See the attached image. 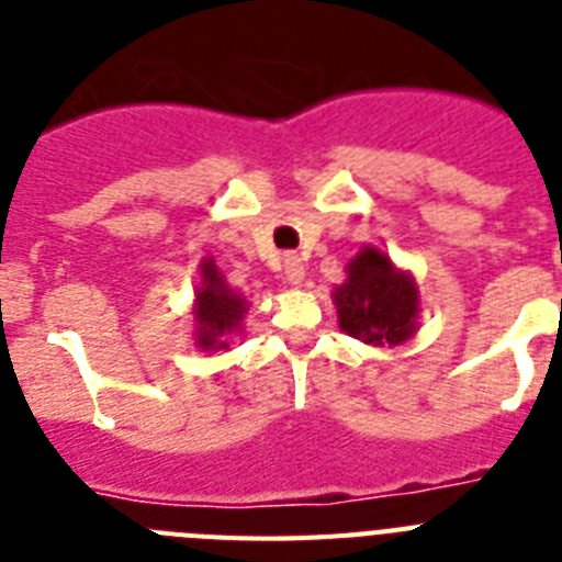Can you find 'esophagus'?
<instances>
[{"label": "esophagus", "instance_id": "1", "mask_svg": "<svg viewBox=\"0 0 562 562\" xmlns=\"http://www.w3.org/2000/svg\"><path fill=\"white\" fill-rule=\"evenodd\" d=\"M284 278L292 286H297L304 281V265L297 256H284Z\"/></svg>", "mask_w": 562, "mask_h": 562}]
</instances>
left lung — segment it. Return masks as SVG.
Wrapping results in <instances>:
<instances>
[{"instance_id":"8db88e82","label":"left lung","mask_w":562,"mask_h":562,"mask_svg":"<svg viewBox=\"0 0 562 562\" xmlns=\"http://www.w3.org/2000/svg\"><path fill=\"white\" fill-rule=\"evenodd\" d=\"M337 324L346 335L371 346H400L416 331L419 290L411 272L376 247H362L346 267V281L331 292Z\"/></svg>"}]
</instances>
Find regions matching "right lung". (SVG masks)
Instances as JSON below:
<instances>
[{"mask_svg": "<svg viewBox=\"0 0 562 562\" xmlns=\"http://www.w3.org/2000/svg\"><path fill=\"white\" fill-rule=\"evenodd\" d=\"M202 286L193 301V321H196V346L202 351L227 349V335L241 329V317L247 312V301L225 284L220 267L213 258L200 265Z\"/></svg>", "mask_w": 562, "mask_h": 562, "instance_id": "obj_1", "label": "right lung"}]
</instances>
